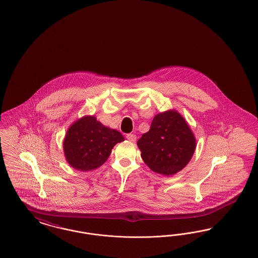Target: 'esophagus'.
<instances>
[{"instance_id":"34e87169","label":"esophagus","mask_w":258,"mask_h":258,"mask_svg":"<svg viewBox=\"0 0 258 258\" xmlns=\"http://www.w3.org/2000/svg\"><path fill=\"white\" fill-rule=\"evenodd\" d=\"M126 139L131 142H135L136 141V135L133 134H126Z\"/></svg>"}]
</instances>
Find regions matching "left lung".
<instances>
[{
    "label": "left lung",
    "mask_w": 258,
    "mask_h": 258,
    "mask_svg": "<svg viewBox=\"0 0 258 258\" xmlns=\"http://www.w3.org/2000/svg\"><path fill=\"white\" fill-rule=\"evenodd\" d=\"M141 157L157 174L173 175L191 160L196 138L181 114L175 109L156 114L148 133L137 141Z\"/></svg>",
    "instance_id": "obj_1"
}]
</instances>
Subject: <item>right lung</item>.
Listing matches in <instances>:
<instances>
[{
    "label": "right lung",
    "mask_w": 258,
    "mask_h": 258,
    "mask_svg": "<svg viewBox=\"0 0 258 258\" xmlns=\"http://www.w3.org/2000/svg\"><path fill=\"white\" fill-rule=\"evenodd\" d=\"M124 140L121 133L103 125L96 117L83 116L68 128L63 151L69 165L87 172L103 165L114 146Z\"/></svg>",
    "instance_id": "obj_1"
}]
</instances>
